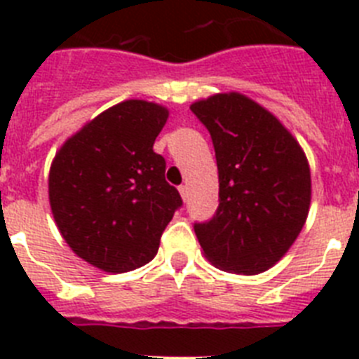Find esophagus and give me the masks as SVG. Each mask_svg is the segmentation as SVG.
<instances>
[{
	"label": "esophagus",
	"instance_id": "esophagus-1",
	"mask_svg": "<svg viewBox=\"0 0 359 359\" xmlns=\"http://www.w3.org/2000/svg\"><path fill=\"white\" fill-rule=\"evenodd\" d=\"M177 190H180V194H182L183 201H187V199H189V189H187V185H182Z\"/></svg>",
	"mask_w": 359,
	"mask_h": 359
}]
</instances>
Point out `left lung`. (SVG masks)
Masks as SVG:
<instances>
[{"label":"left lung","mask_w":359,"mask_h":359,"mask_svg":"<svg viewBox=\"0 0 359 359\" xmlns=\"http://www.w3.org/2000/svg\"><path fill=\"white\" fill-rule=\"evenodd\" d=\"M212 136L219 207L194 231L208 261L239 275L262 273L286 255L306 224L311 170L280 120L237 91L190 106Z\"/></svg>","instance_id":"1"}]
</instances>
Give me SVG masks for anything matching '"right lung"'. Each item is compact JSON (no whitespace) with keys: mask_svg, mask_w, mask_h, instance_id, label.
Listing matches in <instances>:
<instances>
[{"mask_svg":"<svg viewBox=\"0 0 359 359\" xmlns=\"http://www.w3.org/2000/svg\"><path fill=\"white\" fill-rule=\"evenodd\" d=\"M169 109L123 100L62 144L50 167L53 219L73 253L88 264L126 273L154 259L180 192L165 182L163 156L152 151Z\"/></svg>","mask_w":359,"mask_h":359,"instance_id":"add662e5","label":"right lung"}]
</instances>
